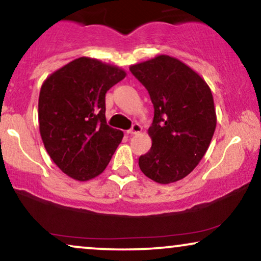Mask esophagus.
<instances>
[{"instance_id": "1", "label": "esophagus", "mask_w": 261, "mask_h": 261, "mask_svg": "<svg viewBox=\"0 0 261 261\" xmlns=\"http://www.w3.org/2000/svg\"><path fill=\"white\" fill-rule=\"evenodd\" d=\"M141 131H142V127H141L140 124H134L133 127L130 128V130L127 131V134L130 135H136V134H140Z\"/></svg>"}]
</instances>
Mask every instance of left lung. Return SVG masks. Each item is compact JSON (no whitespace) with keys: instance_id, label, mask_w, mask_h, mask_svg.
I'll return each mask as SVG.
<instances>
[{"instance_id":"8db88e82","label":"left lung","mask_w":261,"mask_h":261,"mask_svg":"<svg viewBox=\"0 0 261 261\" xmlns=\"http://www.w3.org/2000/svg\"><path fill=\"white\" fill-rule=\"evenodd\" d=\"M148 91L154 118L148 135L152 147L139 158L141 171L168 185L186 177L208 150L216 113L208 84L193 69L161 55L130 67Z\"/></svg>"}]
</instances>
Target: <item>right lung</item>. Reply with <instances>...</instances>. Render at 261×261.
Wrapping results in <instances>:
<instances>
[{
	"mask_svg": "<svg viewBox=\"0 0 261 261\" xmlns=\"http://www.w3.org/2000/svg\"><path fill=\"white\" fill-rule=\"evenodd\" d=\"M125 76L119 67L80 57L41 86V139L55 164L74 180L102 174L121 142L122 131L107 125L106 93Z\"/></svg>",
	"mask_w": 261,
	"mask_h": 261,
	"instance_id": "1",
	"label": "right lung"
}]
</instances>
